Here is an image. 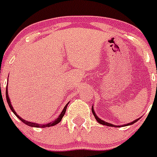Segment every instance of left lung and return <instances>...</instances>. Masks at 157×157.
Segmentation results:
<instances>
[{
    "label": "left lung",
    "mask_w": 157,
    "mask_h": 157,
    "mask_svg": "<svg viewBox=\"0 0 157 157\" xmlns=\"http://www.w3.org/2000/svg\"><path fill=\"white\" fill-rule=\"evenodd\" d=\"M92 112H93V115H94L95 118H96V120L97 121V122L100 124H103V125H106V126H109V127H116V128H118V127H121V126H123V127H124V126H128V125H132V124H135L136 122H137L139 120L140 118H138V119H136L135 121H133L132 122H131V123H128V124H123V125H114V124H112L110 123H108V122H106L104 121L101 120V119L100 118V117L97 116V115L96 114V112L94 111V109H93V106L92 107Z\"/></svg>",
    "instance_id": "left-lung-1"
}]
</instances>
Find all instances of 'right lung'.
<instances>
[{"label":"right lung","instance_id":"add662e5","mask_svg":"<svg viewBox=\"0 0 157 157\" xmlns=\"http://www.w3.org/2000/svg\"><path fill=\"white\" fill-rule=\"evenodd\" d=\"M6 99H7V102H8V105H9V107L10 109L11 110V111L13 112V113H15V116H16L17 117H18V119H20V120L21 121L23 122L24 124H27V125L30 126V127H35V128H47V127H50V126H54L56 125V124H57L59 123V122L61 121V119H62V117H64V113H65L66 112V109H67V105H68L69 102L67 103V104L65 105V107H64V109H63L62 112L61 113V114L59 115L58 117H57V119H55V120L54 121H51L50 122V123H47V124H37V123H33V122H29L28 121H25L24 120V119H22L21 117H20L18 115V113L15 112V110H14V108H13L12 105H11V101H10V99H9V96H8V86H7L6 87Z\"/></svg>","mask_w":157,"mask_h":157}]
</instances>
